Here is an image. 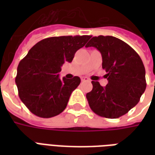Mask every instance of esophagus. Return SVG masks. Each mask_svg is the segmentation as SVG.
<instances>
[{"label": "esophagus", "instance_id": "1", "mask_svg": "<svg viewBox=\"0 0 155 155\" xmlns=\"http://www.w3.org/2000/svg\"><path fill=\"white\" fill-rule=\"evenodd\" d=\"M91 80L88 77H81V81H90Z\"/></svg>", "mask_w": 155, "mask_h": 155}]
</instances>
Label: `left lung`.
<instances>
[{
    "mask_svg": "<svg viewBox=\"0 0 155 155\" xmlns=\"http://www.w3.org/2000/svg\"><path fill=\"white\" fill-rule=\"evenodd\" d=\"M96 48L102 55V68L108 84L92 81L86 94L89 105L98 115L116 119L128 113L145 91V69L136 51L125 42L110 35L94 36L85 47Z\"/></svg>",
    "mask_w": 155,
    "mask_h": 155,
    "instance_id": "left-lung-1",
    "label": "left lung"
}]
</instances>
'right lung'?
I'll list each match as a JSON object with an SVG mask.
<instances>
[{
    "instance_id": "obj_1",
    "label": "right lung",
    "mask_w": 155,
    "mask_h": 155,
    "mask_svg": "<svg viewBox=\"0 0 155 155\" xmlns=\"http://www.w3.org/2000/svg\"><path fill=\"white\" fill-rule=\"evenodd\" d=\"M91 35L50 37L39 41L29 51L17 67L15 83L19 97L29 110L41 118L60 114L66 108L71 93L81 79H61L64 62H71L75 52Z\"/></svg>"
}]
</instances>
